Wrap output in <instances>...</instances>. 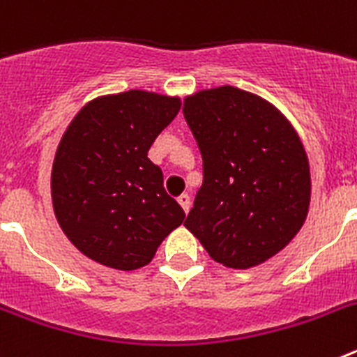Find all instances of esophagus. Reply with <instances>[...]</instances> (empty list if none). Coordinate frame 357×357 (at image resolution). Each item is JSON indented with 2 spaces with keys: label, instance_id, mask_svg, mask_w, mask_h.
I'll return each mask as SVG.
<instances>
[{
  "label": "esophagus",
  "instance_id": "34e87169",
  "mask_svg": "<svg viewBox=\"0 0 357 357\" xmlns=\"http://www.w3.org/2000/svg\"><path fill=\"white\" fill-rule=\"evenodd\" d=\"M178 204H181V207L184 209V213H189V209H191V197H189L188 193L181 195V197H178Z\"/></svg>",
  "mask_w": 357,
  "mask_h": 357
}]
</instances>
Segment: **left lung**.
<instances>
[{
	"mask_svg": "<svg viewBox=\"0 0 357 357\" xmlns=\"http://www.w3.org/2000/svg\"><path fill=\"white\" fill-rule=\"evenodd\" d=\"M182 110L204 160L185 229L223 266L264 263L307 216L311 175L301 137L275 105L232 85L189 94Z\"/></svg>",
	"mask_w": 357,
	"mask_h": 357,
	"instance_id": "1",
	"label": "left lung"
}]
</instances>
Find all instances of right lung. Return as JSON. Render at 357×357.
<instances>
[{
  "mask_svg": "<svg viewBox=\"0 0 357 357\" xmlns=\"http://www.w3.org/2000/svg\"><path fill=\"white\" fill-rule=\"evenodd\" d=\"M181 98L132 89L91 100L62 135L52 169L56 222L89 259L130 272L153 259L184 211L148 159Z\"/></svg>",
  "mask_w": 357,
  "mask_h": 357,
  "instance_id": "1",
  "label": "right lung"
}]
</instances>
